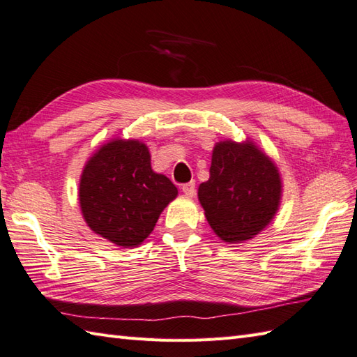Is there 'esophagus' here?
I'll use <instances>...</instances> for the list:
<instances>
[{
	"label": "esophagus",
	"mask_w": 357,
	"mask_h": 357,
	"mask_svg": "<svg viewBox=\"0 0 357 357\" xmlns=\"http://www.w3.org/2000/svg\"><path fill=\"white\" fill-rule=\"evenodd\" d=\"M181 190H183V194L186 197H194L195 195V183L194 181H189V183L181 186Z\"/></svg>",
	"instance_id": "obj_1"
}]
</instances>
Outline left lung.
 <instances>
[{"label":"left lung","instance_id":"8db88e82","mask_svg":"<svg viewBox=\"0 0 357 357\" xmlns=\"http://www.w3.org/2000/svg\"><path fill=\"white\" fill-rule=\"evenodd\" d=\"M211 177L198 186L206 220L220 239H253L274 220L282 199V177L269 155L245 139L216 142Z\"/></svg>","mask_w":357,"mask_h":357}]
</instances>
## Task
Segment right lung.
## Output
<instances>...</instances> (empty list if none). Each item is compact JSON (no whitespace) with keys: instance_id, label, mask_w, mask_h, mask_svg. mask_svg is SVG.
Masks as SVG:
<instances>
[{"instance_id":"add662e5","label":"right lung","mask_w":357,"mask_h":357,"mask_svg":"<svg viewBox=\"0 0 357 357\" xmlns=\"http://www.w3.org/2000/svg\"><path fill=\"white\" fill-rule=\"evenodd\" d=\"M178 195L151 168L149 146L137 139H110L86 162L78 202L89 229L123 248L141 245L163 208Z\"/></svg>"}]
</instances>
